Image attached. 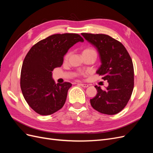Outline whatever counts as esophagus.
<instances>
[{
  "instance_id": "1",
  "label": "esophagus",
  "mask_w": 153,
  "mask_h": 153,
  "mask_svg": "<svg viewBox=\"0 0 153 153\" xmlns=\"http://www.w3.org/2000/svg\"><path fill=\"white\" fill-rule=\"evenodd\" d=\"M79 84L80 85H81L82 87H89V85L88 84Z\"/></svg>"
}]
</instances>
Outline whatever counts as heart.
<instances>
[{
    "instance_id": "heart-1",
    "label": "heart",
    "mask_w": 153,
    "mask_h": 153,
    "mask_svg": "<svg viewBox=\"0 0 153 153\" xmlns=\"http://www.w3.org/2000/svg\"><path fill=\"white\" fill-rule=\"evenodd\" d=\"M96 53V51L92 48H85V49H84V50H83V52H82V55L83 54H86V53ZM71 52H68L66 55H65V56H64V61H67L69 59V57L71 56Z\"/></svg>"
}]
</instances>
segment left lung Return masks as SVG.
<instances>
[{
  "label": "left lung",
  "mask_w": 153,
  "mask_h": 153,
  "mask_svg": "<svg viewBox=\"0 0 153 153\" xmlns=\"http://www.w3.org/2000/svg\"><path fill=\"white\" fill-rule=\"evenodd\" d=\"M95 47L101 64L96 73L107 80L105 90L96 85L97 94L90 100L92 108L107 115L119 113L131 98L134 87V69L130 55L124 46L108 35L82 33Z\"/></svg>",
  "instance_id": "obj_1"
}]
</instances>
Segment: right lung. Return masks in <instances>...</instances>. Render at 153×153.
Masks as SVG:
<instances>
[{
	"instance_id": "add662e5",
	"label": "right lung",
	"mask_w": 153,
	"mask_h": 153,
	"mask_svg": "<svg viewBox=\"0 0 153 153\" xmlns=\"http://www.w3.org/2000/svg\"><path fill=\"white\" fill-rule=\"evenodd\" d=\"M84 41L78 34H53L32 46L26 55L20 87L27 103L36 113L48 115L62 108L72 84H55L52 71L62 66L64 55L72 46Z\"/></svg>"
}]
</instances>
